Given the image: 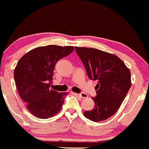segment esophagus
I'll list each match as a JSON object with an SVG mask.
<instances>
[{"label":"esophagus","mask_w":149,"mask_h":149,"mask_svg":"<svg viewBox=\"0 0 149 149\" xmlns=\"http://www.w3.org/2000/svg\"><path fill=\"white\" fill-rule=\"evenodd\" d=\"M74 94L76 95V96H80L81 98H87V97H88V96H87L86 94H85V93H81V94H75L74 93Z\"/></svg>","instance_id":"obj_1"}]
</instances>
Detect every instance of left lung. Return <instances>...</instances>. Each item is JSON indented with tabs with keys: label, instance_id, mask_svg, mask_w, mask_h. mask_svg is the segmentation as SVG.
<instances>
[{
	"label": "left lung",
	"instance_id": "left-lung-1",
	"mask_svg": "<svg viewBox=\"0 0 149 149\" xmlns=\"http://www.w3.org/2000/svg\"><path fill=\"white\" fill-rule=\"evenodd\" d=\"M89 79L97 80L94 107L85 111L86 118L94 122L104 121L117 112L131 87L130 71L119 57L96 49L76 47Z\"/></svg>",
	"mask_w": 149,
	"mask_h": 149
}]
</instances>
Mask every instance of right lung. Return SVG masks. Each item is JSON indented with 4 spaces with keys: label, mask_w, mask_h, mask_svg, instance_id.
Returning a JSON list of instances; mask_svg holds the SVG:
<instances>
[{
    "label": "right lung",
    "mask_w": 149,
    "mask_h": 149,
    "mask_svg": "<svg viewBox=\"0 0 149 149\" xmlns=\"http://www.w3.org/2000/svg\"><path fill=\"white\" fill-rule=\"evenodd\" d=\"M74 47L48 45L26 53L14 71V80L28 111L39 119H48L60 112L67 92L51 88L56 62L72 53Z\"/></svg>",
    "instance_id": "obj_1"
}]
</instances>
